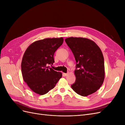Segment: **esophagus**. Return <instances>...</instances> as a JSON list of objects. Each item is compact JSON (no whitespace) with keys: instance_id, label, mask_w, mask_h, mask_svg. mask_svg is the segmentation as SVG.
<instances>
[{"instance_id":"34e87169","label":"esophagus","mask_w":125,"mask_h":125,"mask_svg":"<svg viewBox=\"0 0 125 125\" xmlns=\"http://www.w3.org/2000/svg\"><path fill=\"white\" fill-rule=\"evenodd\" d=\"M68 73H63V76H67V75H68Z\"/></svg>"}]
</instances>
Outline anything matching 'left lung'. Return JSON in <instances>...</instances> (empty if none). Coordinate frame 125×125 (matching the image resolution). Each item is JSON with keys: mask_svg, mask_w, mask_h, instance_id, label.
<instances>
[{"mask_svg": "<svg viewBox=\"0 0 125 125\" xmlns=\"http://www.w3.org/2000/svg\"><path fill=\"white\" fill-rule=\"evenodd\" d=\"M76 61L75 81L72 89L79 95L88 96L103 84L105 78L104 59L100 47L94 41L84 37L65 39Z\"/></svg>", "mask_w": 125, "mask_h": 125, "instance_id": "left-lung-1", "label": "left lung"}]
</instances>
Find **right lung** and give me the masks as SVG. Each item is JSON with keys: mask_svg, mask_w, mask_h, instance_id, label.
<instances>
[{"mask_svg": "<svg viewBox=\"0 0 125 125\" xmlns=\"http://www.w3.org/2000/svg\"><path fill=\"white\" fill-rule=\"evenodd\" d=\"M63 39L48 38L32 43L24 52L21 62L23 80L34 92L44 95L53 89L62 73L50 68L55 62V52Z\"/></svg>", "mask_w": 125, "mask_h": 125, "instance_id": "obj_1", "label": "right lung"}]
</instances>
